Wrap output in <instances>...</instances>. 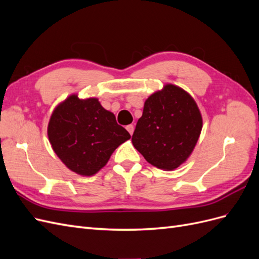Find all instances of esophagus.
<instances>
[{"instance_id": "34e87169", "label": "esophagus", "mask_w": 259, "mask_h": 259, "mask_svg": "<svg viewBox=\"0 0 259 259\" xmlns=\"http://www.w3.org/2000/svg\"><path fill=\"white\" fill-rule=\"evenodd\" d=\"M126 130L128 131L130 134L132 135V134H133V132H134V125H133V124H130V125H127V126H126Z\"/></svg>"}]
</instances>
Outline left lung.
Listing matches in <instances>:
<instances>
[{"label":"left lung","mask_w":259,"mask_h":259,"mask_svg":"<svg viewBox=\"0 0 259 259\" xmlns=\"http://www.w3.org/2000/svg\"><path fill=\"white\" fill-rule=\"evenodd\" d=\"M201 130L202 116L193 98L167 84L146 100L132 142L149 163L170 170L190 155Z\"/></svg>","instance_id":"1"}]
</instances>
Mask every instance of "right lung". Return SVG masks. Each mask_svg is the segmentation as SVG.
I'll list each match as a JSON object with an SVG mask.
<instances>
[{
	"instance_id": "obj_1",
	"label": "right lung",
	"mask_w": 259,
	"mask_h": 259,
	"mask_svg": "<svg viewBox=\"0 0 259 259\" xmlns=\"http://www.w3.org/2000/svg\"><path fill=\"white\" fill-rule=\"evenodd\" d=\"M48 134L58 158L68 168L84 176L96 174L115 149L131 138L97 98L82 100L76 95L55 109Z\"/></svg>"
}]
</instances>
